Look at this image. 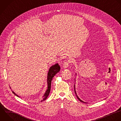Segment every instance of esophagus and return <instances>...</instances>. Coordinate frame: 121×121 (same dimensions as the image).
Here are the masks:
<instances>
[{"label": "esophagus", "instance_id": "obj_1", "mask_svg": "<svg viewBox=\"0 0 121 121\" xmlns=\"http://www.w3.org/2000/svg\"><path fill=\"white\" fill-rule=\"evenodd\" d=\"M71 63V61L70 60H67L64 63H63V67L65 68H68L70 64Z\"/></svg>", "mask_w": 121, "mask_h": 121}]
</instances>
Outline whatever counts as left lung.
<instances>
[{
  "label": "left lung",
  "mask_w": 121,
  "mask_h": 121,
  "mask_svg": "<svg viewBox=\"0 0 121 121\" xmlns=\"http://www.w3.org/2000/svg\"><path fill=\"white\" fill-rule=\"evenodd\" d=\"M74 90H75V94H76V96H77V98H78V99L80 101V102H83V103H85V102H84V101H82L81 100H80V98L78 96V95H77V94H76V91H75V88H74Z\"/></svg>",
  "instance_id": "1"
}]
</instances>
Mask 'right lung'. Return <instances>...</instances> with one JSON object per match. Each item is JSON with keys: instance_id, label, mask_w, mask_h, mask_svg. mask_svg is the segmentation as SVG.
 I'll return each mask as SVG.
<instances>
[{"instance_id": "1", "label": "right lung", "mask_w": 121, "mask_h": 121, "mask_svg": "<svg viewBox=\"0 0 121 121\" xmlns=\"http://www.w3.org/2000/svg\"><path fill=\"white\" fill-rule=\"evenodd\" d=\"M60 65H59V64L58 63L55 64V65L52 66L50 69H49L48 73V76H47V84H48V88L47 89V90L46 91V92L45 93L44 95H43V99L41 101H44L46 99V98H47L48 96L49 95L50 90H51V82L52 79V78L54 77V76L58 72H59L60 70ZM12 92L17 96L19 97V96H18L16 94H15L13 91H12Z\"/></svg>"}]
</instances>
